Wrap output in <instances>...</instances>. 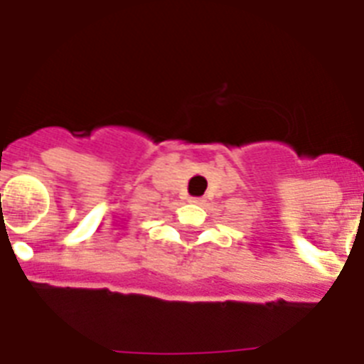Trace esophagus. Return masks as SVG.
<instances>
[{
  "instance_id": "1",
  "label": "esophagus",
  "mask_w": 364,
  "mask_h": 364,
  "mask_svg": "<svg viewBox=\"0 0 364 364\" xmlns=\"http://www.w3.org/2000/svg\"><path fill=\"white\" fill-rule=\"evenodd\" d=\"M188 201H191V203H194V205H203L205 203L203 198H191Z\"/></svg>"
}]
</instances>
